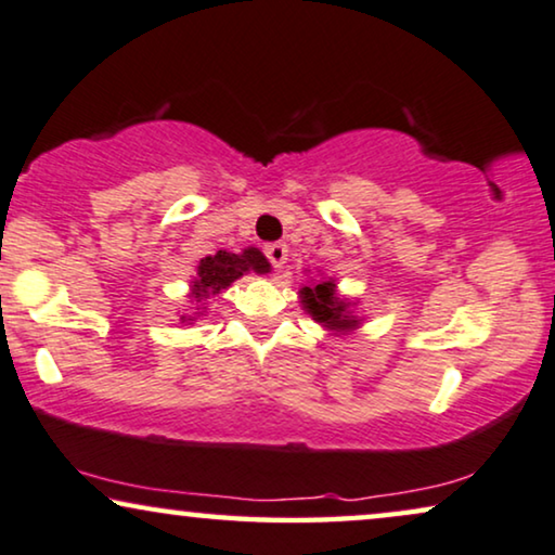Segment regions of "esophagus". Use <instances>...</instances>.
I'll use <instances>...</instances> for the list:
<instances>
[{"mask_svg":"<svg viewBox=\"0 0 555 555\" xmlns=\"http://www.w3.org/2000/svg\"><path fill=\"white\" fill-rule=\"evenodd\" d=\"M263 250H266V258H269V263L273 266V269L276 271L284 269L286 256H289V248H286L284 243H269Z\"/></svg>","mask_w":555,"mask_h":555,"instance_id":"34e87169","label":"esophagus"}]
</instances>
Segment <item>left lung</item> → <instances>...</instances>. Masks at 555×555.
<instances>
[{
	"label": "left lung",
	"mask_w": 555,
	"mask_h": 555,
	"mask_svg": "<svg viewBox=\"0 0 555 555\" xmlns=\"http://www.w3.org/2000/svg\"><path fill=\"white\" fill-rule=\"evenodd\" d=\"M301 305L314 322L332 332H350L360 324L358 317L350 312V301L337 297V284L332 279H320V282L301 286L299 292Z\"/></svg>",
	"instance_id": "obj_1"
}]
</instances>
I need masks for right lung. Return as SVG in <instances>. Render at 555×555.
<instances>
[{"mask_svg": "<svg viewBox=\"0 0 555 555\" xmlns=\"http://www.w3.org/2000/svg\"><path fill=\"white\" fill-rule=\"evenodd\" d=\"M269 269H271L269 261H266V256L258 248H246L243 254H228V250H218L216 256H205L201 266H197V276H195V282H192L190 297L195 305H201L203 299L216 297V294L228 289L235 279L243 276V273H248V271L269 273ZM188 320L192 322V317L182 314V322H188Z\"/></svg>", "mask_w": 555, "mask_h": 555, "instance_id": "obj_1", "label": "right lung"}]
</instances>
